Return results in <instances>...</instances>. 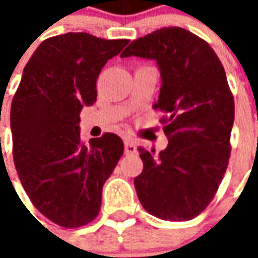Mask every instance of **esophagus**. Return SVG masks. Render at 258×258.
Wrapping results in <instances>:
<instances>
[{"label": "esophagus", "mask_w": 258, "mask_h": 258, "mask_svg": "<svg viewBox=\"0 0 258 258\" xmlns=\"http://www.w3.org/2000/svg\"><path fill=\"white\" fill-rule=\"evenodd\" d=\"M124 152H125V155H137V146L133 141L124 142Z\"/></svg>", "instance_id": "34e87169"}]
</instances>
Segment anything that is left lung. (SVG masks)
<instances>
[{"mask_svg": "<svg viewBox=\"0 0 258 258\" xmlns=\"http://www.w3.org/2000/svg\"><path fill=\"white\" fill-rule=\"evenodd\" d=\"M155 59L162 87L155 110L168 145L159 155L140 146L142 173L134 178L149 214L186 221L216 196L231 156L235 102L214 49L181 27H163L137 38L121 56Z\"/></svg>", "mask_w": 258, "mask_h": 258, "instance_id": "left-lung-1", "label": "left lung"}]
</instances>
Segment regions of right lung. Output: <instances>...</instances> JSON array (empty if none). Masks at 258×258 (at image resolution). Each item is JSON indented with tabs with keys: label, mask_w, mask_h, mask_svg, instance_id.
I'll list each match as a JSON object with an SVG mask.
<instances>
[{
	"label": "right lung",
	"mask_w": 258,
	"mask_h": 258,
	"mask_svg": "<svg viewBox=\"0 0 258 258\" xmlns=\"http://www.w3.org/2000/svg\"><path fill=\"white\" fill-rule=\"evenodd\" d=\"M128 40L66 33L40 44L26 64L11 106L12 155L37 210L55 224L79 228L101 210L103 184L124 152L112 133L80 138V112L96 101V79Z\"/></svg>",
	"instance_id": "add662e5"
}]
</instances>
